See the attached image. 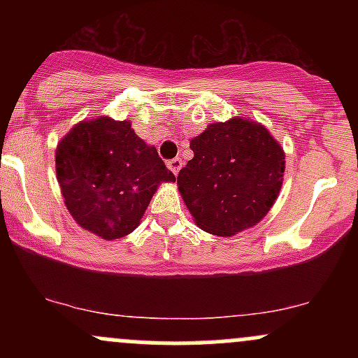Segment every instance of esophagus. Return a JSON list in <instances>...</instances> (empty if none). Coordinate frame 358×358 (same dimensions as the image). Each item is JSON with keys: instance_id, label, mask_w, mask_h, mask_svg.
Here are the masks:
<instances>
[{"instance_id": "obj_1", "label": "esophagus", "mask_w": 358, "mask_h": 358, "mask_svg": "<svg viewBox=\"0 0 358 358\" xmlns=\"http://www.w3.org/2000/svg\"><path fill=\"white\" fill-rule=\"evenodd\" d=\"M182 165H183V162L180 158H173V159H170V162H168V168H170V170L173 171L175 175L178 173L180 168H182Z\"/></svg>"}]
</instances>
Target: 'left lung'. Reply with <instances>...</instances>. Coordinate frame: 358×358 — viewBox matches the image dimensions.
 I'll use <instances>...</instances> for the list:
<instances>
[{"mask_svg":"<svg viewBox=\"0 0 358 358\" xmlns=\"http://www.w3.org/2000/svg\"><path fill=\"white\" fill-rule=\"evenodd\" d=\"M190 148L176 182L202 231L227 237L264 219L285 173L282 148L264 126L241 117L215 122Z\"/></svg>","mask_w":358,"mask_h":358,"instance_id":"1","label":"left lung"}]
</instances>
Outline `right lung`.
I'll return each instance as SVG.
<instances>
[{
    "instance_id": "add662e5",
    "label": "right lung",
    "mask_w": 358,
    "mask_h": 358,
    "mask_svg": "<svg viewBox=\"0 0 358 358\" xmlns=\"http://www.w3.org/2000/svg\"><path fill=\"white\" fill-rule=\"evenodd\" d=\"M55 165L69 212L108 241L133 232L158 185L175 182L155 146L127 121L109 117L72 127L59 143Z\"/></svg>"
}]
</instances>
